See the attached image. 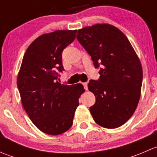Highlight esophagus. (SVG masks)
Wrapping results in <instances>:
<instances>
[{"instance_id":"esophagus-1","label":"esophagus","mask_w":157,"mask_h":157,"mask_svg":"<svg viewBox=\"0 0 157 157\" xmlns=\"http://www.w3.org/2000/svg\"><path fill=\"white\" fill-rule=\"evenodd\" d=\"M87 82H86V83H83V86H84V89L86 90H87V89H88V86H87Z\"/></svg>"}]
</instances>
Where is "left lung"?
<instances>
[{"mask_svg": "<svg viewBox=\"0 0 157 157\" xmlns=\"http://www.w3.org/2000/svg\"><path fill=\"white\" fill-rule=\"evenodd\" d=\"M77 33V40L91 56L94 67H102L99 80L88 83L96 97L90 113L102 127H120L132 116L140 99L143 80L140 59L125 35L115 26L98 23Z\"/></svg>", "mask_w": 157, "mask_h": 157, "instance_id": "left-lung-1", "label": "left lung"}]
</instances>
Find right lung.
I'll return each instance as SVG.
<instances>
[{"mask_svg":"<svg viewBox=\"0 0 157 157\" xmlns=\"http://www.w3.org/2000/svg\"><path fill=\"white\" fill-rule=\"evenodd\" d=\"M77 30H56L39 36L23 56L17 77L22 105L41 131L51 135L65 132L73 124L81 83L61 84L63 50L75 39Z\"/></svg>","mask_w":157,"mask_h":157,"instance_id":"1","label":"right lung"}]
</instances>
